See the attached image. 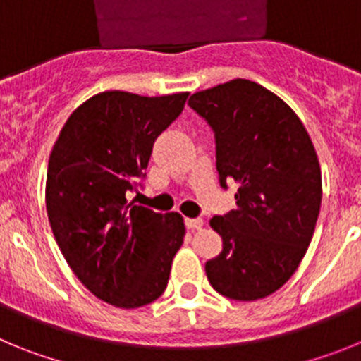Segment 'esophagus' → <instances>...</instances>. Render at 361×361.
<instances>
[{
	"label": "esophagus",
	"mask_w": 361,
	"mask_h": 361,
	"mask_svg": "<svg viewBox=\"0 0 361 361\" xmlns=\"http://www.w3.org/2000/svg\"><path fill=\"white\" fill-rule=\"evenodd\" d=\"M184 222H186L188 229H200L204 226L202 216H195V219H186Z\"/></svg>",
	"instance_id": "obj_1"
}]
</instances>
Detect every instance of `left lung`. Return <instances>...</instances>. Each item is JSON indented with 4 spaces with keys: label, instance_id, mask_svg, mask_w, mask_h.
I'll return each mask as SVG.
<instances>
[{
    "label": "left lung",
    "instance_id": "1",
    "mask_svg": "<svg viewBox=\"0 0 361 361\" xmlns=\"http://www.w3.org/2000/svg\"><path fill=\"white\" fill-rule=\"evenodd\" d=\"M215 133L220 186L237 183V208L209 224L222 237L206 262L216 293L238 302L266 298L300 266L322 204V173L307 130L273 92L233 79L188 101Z\"/></svg>",
    "mask_w": 361,
    "mask_h": 361
}]
</instances>
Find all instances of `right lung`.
Returning a JSON list of instances; mask_svg holds the SVG:
<instances>
[{
	"label": "right lung",
	"mask_w": 361,
	"mask_h": 361,
	"mask_svg": "<svg viewBox=\"0 0 361 361\" xmlns=\"http://www.w3.org/2000/svg\"><path fill=\"white\" fill-rule=\"evenodd\" d=\"M186 99L97 94L68 117L50 153L44 199L57 245L82 286L116 307L157 300L183 245V216L128 197L142 188L153 142Z\"/></svg>",
	"instance_id": "add662e5"
}]
</instances>
